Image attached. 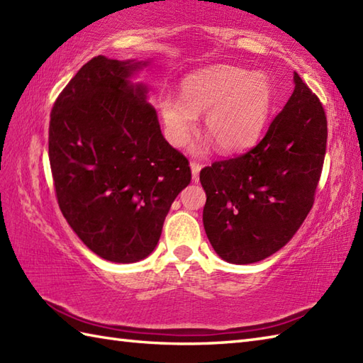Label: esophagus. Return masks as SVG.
I'll return each instance as SVG.
<instances>
[{
	"label": "esophagus",
	"instance_id": "34e87169",
	"mask_svg": "<svg viewBox=\"0 0 363 363\" xmlns=\"http://www.w3.org/2000/svg\"><path fill=\"white\" fill-rule=\"evenodd\" d=\"M190 168H191V177H194L195 182H198L199 181V172H201V165L196 164V162H190Z\"/></svg>",
	"mask_w": 363,
	"mask_h": 363
}]
</instances>
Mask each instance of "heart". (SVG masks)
<instances>
[{"label":"heart","mask_w":363,"mask_h":363,"mask_svg":"<svg viewBox=\"0 0 363 363\" xmlns=\"http://www.w3.org/2000/svg\"><path fill=\"white\" fill-rule=\"evenodd\" d=\"M159 112L165 137L176 148L194 135L198 115H206L204 128L223 154L250 148L257 142L273 109V89L265 76L234 67H215L191 74L182 84V96L164 90ZM207 143L195 151L204 152Z\"/></svg>","instance_id":"obj_1"}]
</instances>
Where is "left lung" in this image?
<instances>
[{"mask_svg": "<svg viewBox=\"0 0 363 363\" xmlns=\"http://www.w3.org/2000/svg\"><path fill=\"white\" fill-rule=\"evenodd\" d=\"M295 90L248 152L199 173L203 223L221 259L254 264L279 251L311 212L323 169L328 120L318 96L295 73Z\"/></svg>", "mask_w": 363, "mask_h": 363, "instance_id": "left-lung-1", "label": "left lung"}]
</instances>
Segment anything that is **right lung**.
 Segmentation results:
<instances>
[{
	"instance_id": "right-lung-1",
	"label": "right lung",
	"mask_w": 363,
	"mask_h": 363,
	"mask_svg": "<svg viewBox=\"0 0 363 363\" xmlns=\"http://www.w3.org/2000/svg\"><path fill=\"white\" fill-rule=\"evenodd\" d=\"M146 62L90 59L51 109L48 154L57 204L89 250L130 264L150 256L174 198L191 181L189 159L162 135Z\"/></svg>"
}]
</instances>
